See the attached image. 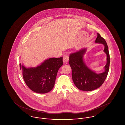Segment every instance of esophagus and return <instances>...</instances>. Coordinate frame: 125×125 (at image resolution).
<instances>
[{
    "mask_svg": "<svg viewBox=\"0 0 125 125\" xmlns=\"http://www.w3.org/2000/svg\"><path fill=\"white\" fill-rule=\"evenodd\" d=\"M69 61V57L68 55H65L63 57V63L65 64H67Z\"/></svg>",
    "mask_w": 125,
    "mask_h": 125,
    "instance_id": "obj_1",
    "label": "esophagus"
}]
</instances>
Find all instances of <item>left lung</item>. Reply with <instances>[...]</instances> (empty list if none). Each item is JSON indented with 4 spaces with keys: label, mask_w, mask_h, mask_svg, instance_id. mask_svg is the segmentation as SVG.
Here are the masks:
<instances>
[{
    "label": "left lung",
    "mask_w": 125,
    "mask_h": 125,
    "mask_svg": "<svg viewBox=\"0 0 125 125\" xmlns=\"http://www.w3.org/2000/svg\"><path fill=\"white\" fill-rule=\"evenodd\" d=\"M95 43L103 44L104 52L106 54V64L104 66V71L97 73L89 68L84 62L83 56L87 48H83L69 55V64L72 70V79L78 89L89 91L100 87L107 77L110 66V54L105 40L97 33Z\"/></svg>",
    "instance_id": "8db88e82"
}]
</instances>
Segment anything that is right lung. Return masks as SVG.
<instances>
[{
  "label": "right lung",
  "mask_w": 125,
  "mask_h": 125,
  "mask_svg": "<svg viewBox=\"0 0 125 125\" xmlns=\"http://www.w3.org/2000/svg\"><path fill=\"white\" fill-rule=\"evenodd\" d=\"M63 65V58H51L40 65L27 68L20 64L24 81L33 91L40 94L50 92L53 89L58 72Z\"/></svg>",
  "instance_id": "1"
}]
</instances>
